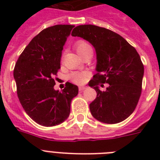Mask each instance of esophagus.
I'll use <instances>...</instances> for the list:
<instances>
[{"label":"esophagus","instance_id":"34e87169","mask_svg":"<svg viewBox=\"0 0 160 160\" xmlns=\"http://www.w3.org/2000/svg\"><path fill=\"white\" fill-rule=\"evenodd\" d=\"M85 89V86H80V87H79V90H80V91H83Z\"/></svg>","mask_w":160,"mask_h":160}]
</instances>
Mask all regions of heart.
<instances>
[{
  "mask_svg": "<svg viewBox=\"0 0 160 160\" xmlns=\"http://www.w3.org/2000/svg\"><path fill=\"white\" fill-rule=\"evenodd\" d=\"M75 49L79 55L81 53H83L84 51H87L89 49H91L90 46L88 43L85 42V41H78L77 43L75 44ZM70 79L72 80L73 82L77 83V84H81V83L85 82V79H86V75L85 73L81 72H75L71 74L70 75Z\"/></svg>",
  "mask_w": 160,
  "mask_h": 160,
  "instance_id": "heart-1",
  "label": "heart"
}]
</instances>
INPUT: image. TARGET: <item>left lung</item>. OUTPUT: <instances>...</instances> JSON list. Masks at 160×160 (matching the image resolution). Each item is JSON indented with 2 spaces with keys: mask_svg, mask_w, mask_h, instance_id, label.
<instances>
[{
  "mask_svg": "<svg viewBox=\"0 0 160 160\" xmlns=\"http://www.w3.org/2000/svg\"><path fill=\"white\" fill-rule=\"evenodd\" d=\"M71 36L90 42L96 52L97 74L89 82L97 93L90 104L93 117L105 124L127 119L141 95L144 65L136 50L119 34L93 25L76 26ZM99 82L109 84L106 91L99 90Z\"/></svg>",
  "mask_w": 160,
  "mask_h": 160,
  "instance_id": "left-lung-1",
  "label": "left lung"
}]
</instances>
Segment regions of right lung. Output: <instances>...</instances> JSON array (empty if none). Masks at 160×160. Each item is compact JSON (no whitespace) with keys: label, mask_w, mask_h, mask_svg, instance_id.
I'll return each instance as SVG.
<instances>
[{"label":"right lung","mask_w":160,"mask_h":160,"mask_svg":"<svg viewBox=\"0 0 160 160\" xmlns=\"http://www.w3.org/2000/svg\"><path fill=\"white\" fill-rule=\"evenodd\" d=\"M74 26L55 25L35 36L20 55L14 69L17 95L26 114L37 124L51 127L70 115V102L78 86L67 82L55 90L54 75L60 69L63 47Z\"/></svg>","instance_id":"add662e5"}]
</instances>
